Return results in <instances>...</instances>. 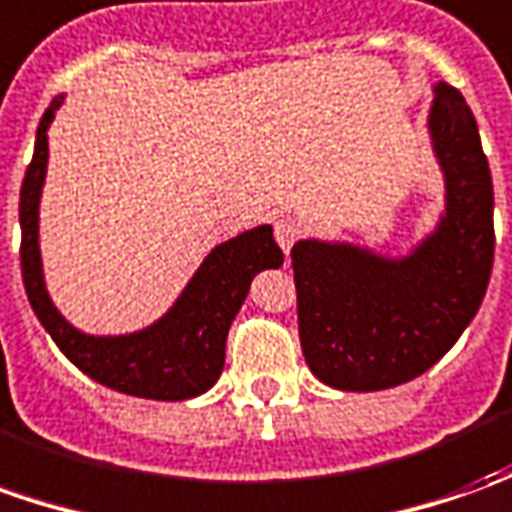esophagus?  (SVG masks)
I'll return each mask as SVG.
<instances>
[{
    "instance_id": "1",
    "label": "esophagus",
    "mask_w": 512,
    "mask_h": 512,
    "mask_svg": "<svg viewBox=\"0 0 512 512\" xmlns=\"http://www.w3.org/2000/svg\"><path fill=\"white\" fill-rule=\"evenodd\" d=\"M300 235L302 224L297 218H280V221L274 224V238L283 246V252H291V246L300 241Z\"/></svg>"
}]
</instances>
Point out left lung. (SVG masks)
Returning a JSON list of instances; mask_svg holds the SVG:
<instances>
[{"mask_svg": "<svg viewBox=\"0 0 512 512\" xmlns=\"http://www.w3.org/2000/svg\"><path fill=\"white\" fill-rule=\"evenodd\" d=\"M446 173V215L403 260L353 243L291 249L302 356L344 392L406 384L434 367L474 319L493 269V182L465 97L437 83L429 117Z\"/></svg>", "mask_w": 512, "mask_h": 512, "instance_id": "8db88e82", "label": "left lung"}]
</instances>
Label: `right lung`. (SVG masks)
<instances>
[{"instance_id":"right-lung-1","label":"right lung","mask_w":512,"mask_h":512,"mask_svg":"<svg viewBox=\"0 0 512 512\" xmlns=\"http://www.w3.org/2000/svg\"><path fill=\"white\" fill-rule=\"evenodd\" d=\"M58 106L61 100H55L38 123L36 151L19 196V257L27 300L61 353L97 384L151 401L196 398L207 392L224 370L229 325L241 311L252 277L257 271L283 266V249L274 241L271 227L243 232L212 249L170 314L148 330L114 339L78 333L52 308L38 257V198L47 170V128Z\"/></svg>"}]
</instances>
